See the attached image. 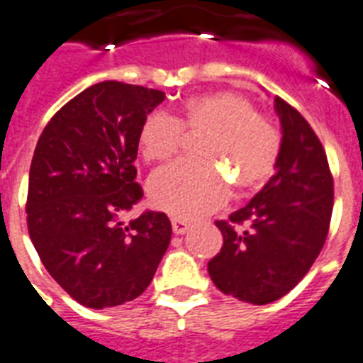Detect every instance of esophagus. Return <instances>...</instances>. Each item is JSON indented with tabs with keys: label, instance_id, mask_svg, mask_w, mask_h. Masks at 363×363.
<instances>
[{
	"label": "esophagus",
	"instance_id": "esophagus-1",
	"mask_svg": "<svg viewBox=\"0 0 363 363\" xmlns=\"http://www.w3.org/2000/svg\"><path fill=\"white\" fill-rule=\"evenodd\" d=\"M172 228L175 235H184V233L190 229V222L184 220V218H173L172 220Z\"/></svg>",
	"mask_w": 363,
	"mask_h": 363
}]
</instances>
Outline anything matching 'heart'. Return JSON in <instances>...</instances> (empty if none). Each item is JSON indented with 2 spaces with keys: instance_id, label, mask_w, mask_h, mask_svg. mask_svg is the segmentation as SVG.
I'll list each match as a JSON object with an SVG mask.
<instances>
[{
  "instance_id": "obj_1",
  "label": "heart",
  "mask_w": 363,
  "mask_h": 363,
  "mask_svg": "<svg viewBox=\"0 0 363 363\" xmlns=\"http://www.w3.org/2000/svg\"><path fill=\"white\" fill-rule=\"evenodd\" d=\"M184 134H205L197 147L203 160L162 167L147 184L152 205L179 218H199L222 207L231 181L238 190H257L278 167V128L235 91L188 96L175 115L149 113L138 132V151L145 162H164L179 152Z\"/></svg>"
}]
</instances>
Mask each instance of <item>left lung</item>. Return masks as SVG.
I'll return each instance as SVG.
<instances>
[{
    "label": "left lung",
    "mask_w": 363,
    "mask_h": 363,
    "mask_svg": "<svg viewBox=\"0 0 363 363\" xmlns=\"http://www.w3.org/2000/svg\"><path fill=\"white\" fill-rule=\"evenodd\" d=\"M274 102L284 132L278 172L246 207L218 220L223 244L208 261L222 293L255 306L285 296L308 274L334 207L325 147L298 110L279 96Z\"/></svg>",
    "instance_id": "1"
}]
</instances>
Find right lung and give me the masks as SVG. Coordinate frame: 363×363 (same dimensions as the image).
<instances>
[{
    "mask_svg": "<svg viewBox=\"0 0 363 363\" xmlns=\"http://www.w3.org/2000/svg\"><path fill=\"white\" fill-rule=\"evenodd\" d=\"M162 91L100 82L69 100L44 126L28 188V229L50 276L85 308L138 298L172 240L164 212L121 216L141 201L138 132Z\"/></svg>",
    "mask_w": 363,
    "mask_h": 363,
    "instance_id": "1",
    "label": "right lung"
}]
</instances>
